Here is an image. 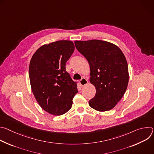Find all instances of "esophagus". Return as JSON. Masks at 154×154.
I'll return each mask as SVG.
<instances>
[{
    "label": "esophagus",
    "mask_w": 154,
    "mask_h": 154,
    "mask_svg": "<svg viewBox=\"0 0 154 154\" xmlns=\"http://www.w3.org/2000/svg\"><path fill=\"white\" fill-rule=\"evenodd\" d=\"M88 81L85 78H82L80 80V85L83 86H85V85H86L88 83Z\"/></svg>",
    "instance_id": "obj_1"
}]
</instances>
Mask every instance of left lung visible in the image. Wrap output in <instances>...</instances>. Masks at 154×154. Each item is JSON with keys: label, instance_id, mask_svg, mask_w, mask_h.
I'll list each match as a JSON object with an SVG mask.
<instances>
[{"label": "left lung", "instance_id": "1", "mask_svg": "<svg viewBox=\"0 0 154 154\" xmlns=\"http://www.w3.org/2000/svg\"><path fill=\"white\" fill-rule=\"evenodd\" d=\"M74 43L89 63L90 81L96 90L90 106L99 112L110 110L123 97L128 83V64L123 52L114 44L102 40Z\"/></svg>", "mask_w": 154, "mask_h": 154}]
</instances>
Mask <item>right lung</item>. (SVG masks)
I'll return each mask as SVG.
<instances>
[{
    "instance_id": "add662e5",
    "label": "right lung",
    "mask_w": 154,
    "mask_h": 154,
    "mask_svg": "<svg viewBox=\"0 0 154 154\" xmlns=\"http://www.w3.org/2000/svg\"><path fill=\"white\" fill-rule=\"evenodd\" d=\"M74 49L71 41H57L40 47L31 58V88L38 104L49 114L60 116L68 112L78 93L76 82L66 71V63Z\"/></svg>"
}]
</instances>
